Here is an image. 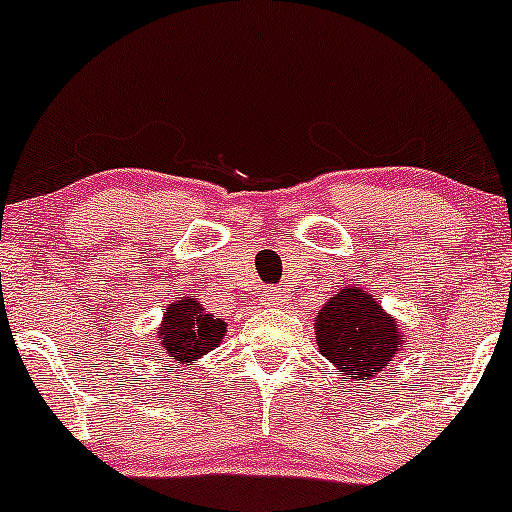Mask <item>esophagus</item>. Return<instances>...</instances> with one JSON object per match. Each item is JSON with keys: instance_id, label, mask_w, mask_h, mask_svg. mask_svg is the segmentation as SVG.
<instances>
[{"instance_id": "34e87169", "label": "esophagus", "mask_w": 512, "mask_h": 512, "mask_svg": "<svg viewBox=\"0 0 512 512\" xmlns=\"http://www.w3.org/2000/svg\"><path fill=\"white\" fill-rule=\"evenodd\" d=\"M284 301H286V294H284L282 289H272V291H269V294H267V303H269V306H282Z\"/></svg>"}]
</instances>
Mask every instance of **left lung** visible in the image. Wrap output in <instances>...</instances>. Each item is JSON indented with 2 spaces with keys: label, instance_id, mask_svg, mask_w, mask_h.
Returning <instances> with one entry per match:
<instances>
[{
  "label": "left lung",
  "instance_id": "left-lung-1",
  "mask_svg": "<svg viewBox=\"0 0 512 512\" xmlns=\"http://www.w3.org/2000/svg\"><path fill=\"white\" fill-rule=\"evenodd\" d=\"M316 342L320 355L330 359L342 376L364 384L389 367L406 338L396 318L372 294L359 286H342L316 316Z\"/></svg>",
  "mask_w": 512,
  "mask_h": 512
}]
</instances>
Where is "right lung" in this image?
<instances>
[{
	"mask_svg": "<svg viewBox=\"0 0 512 512\" xmlns=\"http://www.w3.org/2000/svg\"><path fill=\"white\" fill-rule=\"evenodd\" d=\"M157 335L167 357L179 364H189L221 345L226 323L204 311V306L192 296H182L165 308V318L157 328Z\"/></svg>",
	"mask_w": 512,
	"mask_h": 512,
	"instance_id": "right-lung-1",
	"label": "right lung"
}]
</instances>
